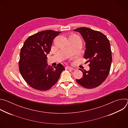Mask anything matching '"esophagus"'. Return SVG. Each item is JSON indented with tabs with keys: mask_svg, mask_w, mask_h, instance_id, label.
<instances>
[{
	"mask_svg": "<svg viewBox=\"0 0 128 128\" xmlns=\"http://www.w3.org/2000/svg\"><path fill=\"white\" fill-rule=\"evenodd\" d=\"M65 68H66V69H69V70H74V68L69 67V66H67V67H65Z\"/></svg>",
	"mask_w": 128,
	"mask_h": 128,
	"instance_id": "34e87169",
	"label": "esophagus"
}]
</instances>
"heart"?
<instances>
[{
    "label": "heart",
    "instance_id": "obj_1",
    "mask_svg": "<svg viewBox=\"0 0 128 128\" xmlns=\"http://www.w3.org/2000/svg\"><path fill=\"white\" fill-rule=\"evenodd\" d=\"M72 37H74V36H72Z\"/></svg>",
    "mask_w": 128,
    "mask_h": 128
}]
</instances>
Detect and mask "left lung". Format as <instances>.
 Returning a JSON list of instances; mask_svg holds the SVG:
<instances>
[{
  "label": "left lung",
  "instance_id": "left-lung-1",
  "mask_svg": "<svg viewBox=\"0 0 128 128\" xmlns=\"http://www.w3.org/2000/svg\"><path fill=\"white\" fill-rule=\"evenodd\" d=\"M82 35L86 42L84 58L90 62L88 71L80 69L83 76L77 82L87 88L98 86L106 79L110 69L112 54L110 42L101 32L86 27L74 30Z\"/></svg>",
  "mask_w": 128,
  "mask_h": 128
}]
</instances>
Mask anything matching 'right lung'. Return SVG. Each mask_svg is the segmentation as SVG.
Instances as JSON below:
<instances>
[{
    "label": "right lung",
    "mask_w": 128,
    "mask_h": 128,
    "mask_svg": "<svg viewBox=\"0 0 128 128\" xmlns=\"http://www.w3.org/2000/svg\"><path fill=\"white\" fill-rule=\"evenodd\" d=\"M61 32L52 30L35 33L25 40L21 49L19 67L23 79L31 88L39 90L50 88L58 80L64 67L48 66L47 54L53 40Z\"/></svg>",
    "instance_id": "right-lung-1"
}]
</instances>
